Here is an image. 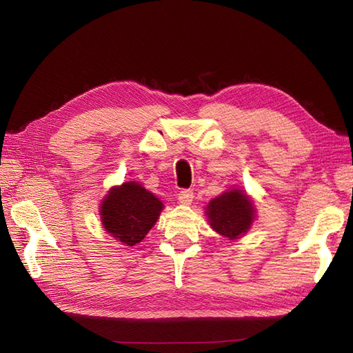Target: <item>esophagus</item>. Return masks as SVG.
Segmentation results:
<instances>
[{
    "label": "esophagus",
    "instance_id": "esophagus-1",
    "mask_svg": "<svg viewBox=\"0 0 353 353\" xmlns=\"http://www.w3.org/2000/svg\"><path fill=\"white\" fill-rule=\"evenodd\" d=\"M193 197H194V193L191 190H181L179 194H178L179 203H181V205H184V206L191 205V201H193Z\"/></svg>",
    "mask_w": 353,
    "mask_h": 353
}]
</instances>
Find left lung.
Segmentation results:
<instances>
[{
	"label": "left lung",
	"instance_id": "1",
	"mask_svg": "<svg viewBox=\"0 0 353 353\" xmlns=\"http://www.w3.org/2000/svg\"><path fill=\"white\" fill-rule=\"evenodd\" d=\"M206 216L212 230L219 236L239 240L250 230L256 209L252 197L244 190L231 188L208 203Z\"/></svg>",
	"mask_w": 353,
	"mask_h": 353
}]
</instances>
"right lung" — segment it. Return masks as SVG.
<instances>
[{"mask_svg": "<svg viewBox=\"0 0 353 353\" xmlns=\"http://www.w3.org/2000/svg\"><path fill=\"white\" fill-rule=\"evenodd\" d=\"M163 203L140 183L128 181L109 190L101 200L100 219L104 231L123 245L132 248L156 225Z\"/></svg>", "mask_w": 353, "mask_h": 353, "instance_id": "add662e5", "label": "right lung"}]
</instances>
